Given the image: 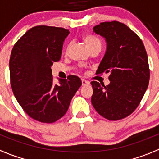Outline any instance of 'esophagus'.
<instances>
[{
	"label": "esophagus",
	"instance_id": "obj_1",
	"mask_svg": "<svg viewBox=\"0 0 159 159\" xmlns=\"http://www.w3.org/2000/svg\"><path fill=\"white\" fill-rule=\"evenodd\" d=\"M81 82H82V85L83 86L88 85V84H90V82L89 81H86V80H84V79H81Z\"/></svg>",
	"mask_w": 159,
	"mask_h": 159
}]
</instances>
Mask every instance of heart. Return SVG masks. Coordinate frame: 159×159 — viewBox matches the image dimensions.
<instances>
[{
  "label": "heart",
  "instance_id": "obj_1",
  "mask_svg": "<svg viewBox=\"0 0 159 159\" xmlns=\"http://www.w3.org/2000/svg\"><path fill=\"white\" fill-rule=\"evenodd\" d=\"M84 42H85L86 46H87L89 50L94 48H101V46H102V41L100 40V38H98L95 35H84Z\"/></svg>",
  "mask_w": 159,
  "mask_h": 159
}]
</instances>
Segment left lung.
Masks as SVG:
<instances>
[{"label": "left lung", "mask_w": 159, "mask_h": 159, "mask_svg": "<svg viewBox=\"0 0 159 159\" xmlns=\"http://www.w3.org/2000/svg\"><path fill=\"white\" fill-rule=\"evenodd\" d=\"M93 31L105 38L107 49L96 74L108 73L110 84L95 81L91 103L110 121L122 119L139 106L148 86L150 70L143 42L125 24L102 22Z\"/></svg>", "instance_id": "obj_1"}]
</instances>
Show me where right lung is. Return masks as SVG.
Instances as JSON below:
<instances>
[{"instance_id": "right-lung-1", "label": "right lung", "mask_w": 159, "mask_h": 159, "mask_svg": "<svg viewBox=\"0 0 159 159\" xmlns=\"http://www.w3.org/2000/svg\"><path fill=\"white\" fill-rule=\"evenodd\" d=\"M69 30L39 25L28 30L14 45L10 67L11 84L19 105L28 115L43 123L61 118L81 86L75 75L53 83L51 66L61 57Z\"/></svg>"}]
</instances>
